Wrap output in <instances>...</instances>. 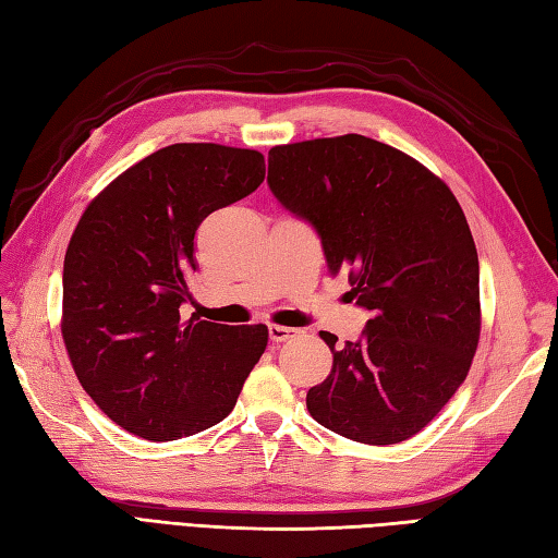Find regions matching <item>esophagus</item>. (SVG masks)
<instances>
[{"label": "esophagus", "instance_id": "34e87169", "mask_svg": "<svg viewBox=\"0 0 558 558\" xmlns=\"http://www.w3.org/2000/svg\"><path fill=\"white\" fill-rule=\"evenodd\" d=\"M268 336H270L272 342H286V340L298 336V330L290 328V326H276V324H270V326H268Z\"/></svg>", "mask_w": 558, "mask_h": 558}]
</instances>
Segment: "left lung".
<instances>
[{
  "label": "left lung",
  "mask_w": 558,
  "mask_h": 558,
  "mask_svg": "<svg viewBox=\"0 0 558 558\" xmlns=\"http://www.w3.org/2000/svg\"><path fill=\"white\" fill-rule=\"evenodd\" d=\"M268 186L322 236L372 312L310 388V414L352 441L390 446L422 432L465 381L480 342V260L453 192L422 162L360 134L268 150Z\"/></svg>",
  "instance_id": "8db88e82"
}]
</instances>
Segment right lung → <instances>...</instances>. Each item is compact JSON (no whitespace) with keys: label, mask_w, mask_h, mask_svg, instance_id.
<instances>
[{"label":"right lung","mask_w":558,"mask_h":558,"mask_svg":"<svg viewBox=\"0 0 558 558\" xmlns=\"http://www.w3.org/2000/svg\"><path fill=\"white\" fill-rule=\"evenodd\" d=\"M264 177L258 150L172 144L83 210L64 256L62 338L83 390L129 434L177 441L222 422L264 354V324L180 316L198 225Z\"/></svg>","instance_id":"1"}]
</instances>
